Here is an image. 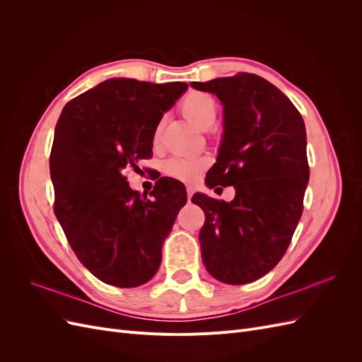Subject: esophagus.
I'll use <instances>...</instances> for the list:
<instances>
[{
  "label": "esophagus",
  "mask_w": 362,
  "mask_h": 362,
  "mask_svg": "<svg viewBox=\"0 0 362 362\" xmlns=\"http://www.w3.org/2000/svg\"><path fill=\"white\" fill-rule=\"evenodd\" d=\"M193 193H194L193 187H190V185H187V199H189V201L192 199V196H193Z\"/></svg>",
  "instance_id": "34e87169"
}]
</instances>
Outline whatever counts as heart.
Masks as SVG:
<instances>
[{"label":"heart","instance_id":"1","mask_svg":"<svg viewBox=\"0 0 362 362\" xmlns=\"http://www.w3.org/2000/svg\"><path fill=\"white\" fill-rule=\"evenodd\" d=\"M180 110L193 125L199 128H208L216 119L217 104L210 93L190 90L180 101ZM160 129H156L154 144H157ZM208 158L204 156L177 154L163 163V172L170 178L184 182H192L196 178H199V175L205 170Z\"/></svg>","mask_w":362,"mask_h":362}]
</instances>
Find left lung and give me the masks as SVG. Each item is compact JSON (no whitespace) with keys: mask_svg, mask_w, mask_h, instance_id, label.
<instances>
[{"mask_svg":"<svg viewBox=\"0 0 362 362\" xmlns=\"http://www.w3.org/2000/svg\"><path fill=\"white\" fill-rule=\"evenodd\" d=\"M192 86L223 104V140L206 185L235 189L231 202L193 194L205 213L202 261L217 281L240 286L278 264L300 221L310 180L305 124L288 98L255 74Z\"/></svg>","mask_w":362,"mask_h":362,"instance_id":"obj_1","label":"left lung"}]
</instances>
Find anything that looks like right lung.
<instances>
[{
  "instance_id": "obj_1",
  "label": "right lung",
  "mask_w": 362,
  "mask_h": 362,
  "mask_svg": "<svg viewBox=\"0 0 362 362\" xmlns=\"http://www.w3.org/2000/svg\"><path fill=\"white\" fill-rule=\"evenodd\" d=\"M185 89L112 78L74 98L59 117L49 156L54 213L76 258L110 286L133 288L156 275L187 201L175 180L160 178L148 198L124 175L152 157L160 119Z\"/></svg>"
}]
</instances>
